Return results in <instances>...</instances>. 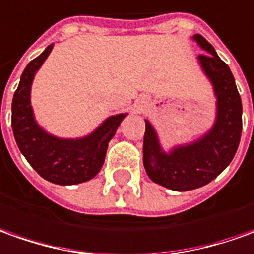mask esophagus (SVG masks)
Returning <instances> with one entry per match:
<instances>
[{
    "mask_svg": "<svg viewBox=\"0 0 254 254\" xmlns=\"http://www.w3.org/2000/svg\"><path fill=\"white\" fill-rule=\"evenodd\" d=\"M146 105H148V101H146V98H141V99H138V102H137L138 110H142L144 108H146Z\"/></svg>",
    "mask_w": 254,
    "mask_h": 254,
    "instance_id": "1",
    "label": "esophagus"
}]
</instances>
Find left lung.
<instances>
[{"instance_id": "8db88e82", "label": "left lung", "mask_w": 254, "mask_h": 254, "mask_svg": "<svg viewBox=\"0 0 254 254\" xmlns=\"http://www.w3.org/2000/svg\"><path fill=\"white\" fill-rule=\"evenodd\" d=\"M192 40L206 52L197 62L213 85L214 123L192 142L164 150L155 127L145 119V171L153 183L178 192L200 188L223 173L237 153L242 132V101L230 67L204 37L193 34Z\"/></svg>"}]
</instances>
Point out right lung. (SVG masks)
<instances>
[{
	"label": "right lung",
	"mask_w": 254,
	"mask_h": 254,
	"mask_svg": "<svg viewBox=\"0 0 254 254\" xmlns=\"http://www.w3.org/2000/svg\"><path fill=\"white\" fill-rule=\"evenodd\" d=\"M54 44L26 66L12 99V130L22 155L47 181L58 185H76L90 181L102 169L108 144L127 113L105 119L88 135L61 138L37 123L31 106V85Z\"/></svg>",
	"instance_id": "right-lung-1"
}]
</instances>
